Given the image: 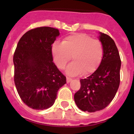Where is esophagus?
<instances>
[{"label": "esophagus", "instance_id": "34e87169", "mask_svg": "<svg viewBox=\"0 0 134 134\" xmlns=\"http://www.w3.org/2000/svg\"><path fill=\"white\" fill-rule=\"evenodd\" d=\"M72 80V79H71V78H69V77H66V82H68V83H69V82H70Z\"/></svg>", "mask_w": 134, "mask_h": 134}]
</instances>
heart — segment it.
Returning <instances> with one entry per match:
<instances>
[{
  "label": "heart",
  "mask_w": 134,
  "mask_h": 134,
  "mask_svg": "<svg viewBox=\"0 0 134 134\" xmlns=\"http://www.w3.org/2000/svg\"><path fill=\"white\" fill-rule=\"evenodd\" d=\"M54 60L60 69H64L70 60L74 61L66 68L68 75L83 73L87 75L97 69L102 60L103 48L99 40L84 34L69 35L62 43H55L52 48Z\"/></svg>",
  "instance_id": "obj_1"
}]
</instances>
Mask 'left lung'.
<instances>
[{"label":"left lung","mask_w":134,"mask_h":134,"mask_svg":"<svg viewBox=\"0 0 134 134\" xmlns=\"http://www.w3.org/2000/svg\"><path fill=\"white\" fill-rule=\"evenodd\" d=\"M103 55L98 68L85 79H80V88L74 94L77 107L90 113L100 111L111 102L120 82L121 60L115 41L108 35L99 33Z\"/></svg>","instance_id":"8db88e82"}]
</instances>
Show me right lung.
<instances>
[{
	"instance_id": "obj_1",
	"label": "right lung",
	"mask_w": 134,
	"mask_h": 134,
	"mask_svg": "<svg viewBox=\"0 0 134 134\" xmlns=\"http://www.w3.org/2000/svg\"><path fill=\"white\" fill-rule=\"evenodd\" d=\"M60 32L41 27L21 37L13 55L14 80L21 100L30 108L43 110L54 105L66 76L53 62L52 44Z\"/></svg>"
}]
</instances>
